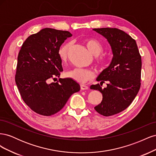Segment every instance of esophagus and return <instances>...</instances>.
<instances>
[{"label":"esophagus","mask_w":156,"mask_h":156,"mask_svg":"<svg viewBox=\"0 0 156 156\" xmlns=\"http://www.w3.org/2000/svg\"><path fill=\"white\" fill-rule=\"evenodd\" d=\"M81 90H88V87H87L86 85H83V84H81Z\"/></svg>","instance_id":"34e87169"}]
</instances>
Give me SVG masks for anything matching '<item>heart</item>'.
<instances>
[{
  "label": "heart",
  "instance_id": "heart-1",
  "mask_svg": "<svg viewBox=\"0 0 156 156\" xmlns=\"http://www.w3.org/2000/svg\"><path fill=\"white\" fill-rule=\"evenodd\" d=\"M87 48L90 53L94 56H98L103 51V46L97 40L93 38H88L84 40ZM70 42H66L59 47L57 53L59 58L62 62L67 60L69 51L71 48ZM107 62V58L105 56H99L96 59V63L98 66L103 68L105 67ZM66 77L73 79L80 84H84L93 77V73L91 70L83 68H74L71 69L66 74Z\"/></svg>",
  "mask_w": 156,
  "mask_h": 156
}]
</instances>
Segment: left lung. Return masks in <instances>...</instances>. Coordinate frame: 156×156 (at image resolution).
I'll return each mask as SVG.
<instances>
[{
	"instance_id": "8db88e82",
	"label": "left lung",
	"mask_w": 156,
	"mask_h": 156,
	"mask_svg": "<svg viewBox=\"0 0 156 156\" xmlns=\"http://www.w3.org/2000/svg\"><path fill=\"white\" fill-rule=\"evenodd\" d=\"M93 30L103 36L111 45V62L98 75L100 84H92L91 89L100 91L101 103L94 107L100 115L109 116L125 110L133 101L140 87L142 61L134 39L116 28H100ZM107 82V87L101 86Z\"/></svg>"
}]
</instances>
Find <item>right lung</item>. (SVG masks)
Returning a JSON list of instances; mask_svg holds the SVG:
<instances>
[{
  "instance_id": "add662e5",
  "label": "right lung",
  "mask_w": 156,
  "mask_h": 156,
  "mask_svg": "<svg viewBox=\"0 0 156 156\" xmlns=\"http://www.w3.org/2000/svg\"><path fill=\"white\" fill-rule=\"evenodd\" d=\"M68 31L45 28L28 37L17 57L16 83L23 101L37 114L51 116L64 107L69 97L80 90L70 78L60 77L62 61L57 51L68 37Z\"/></svg>"
}]
</instances>
